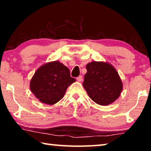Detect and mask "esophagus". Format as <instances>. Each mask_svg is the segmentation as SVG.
I'll return each mask as SVG.
<instances>
[{"label":"esophagus","mask_w":151,"mask_h":151,"mask_svg":"<svg viewBox=\"0 0 151 151\" xmlns=\"http://www.w3.org/2000/svg\"><path fill=\"white\" fill-rule=\"evenodd\" d=\"M76 80H77L78 82H82L83 81V76H79L76 78Z\"/></svg>","instance_id":"obj_1"}]
</instances>
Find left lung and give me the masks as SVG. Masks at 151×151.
Wrapping results in <instances>:
<instances>
[{
    "mask_svg": "<svg viewBox=\"0 0 151 151\" xmlns=\"http://www.w3.org/2000/svg\"><path fill=\"white\" fill-rule=\"evenodd\" d=\"M87 72L83 83L89 97L94 103L106 106L121 95L123 85L115 68L103 61H92L86 66Z\"/></svg>",
    "mask_w": 151,
    "mask_h": 151,
    "instance_id": "obj_1",
    "label": "left lung"
}]
</instances>
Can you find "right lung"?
<instances>
[{"label":"right lung","mask_w":151,"mask_h":151,"mask_svg":"<svg viewBox=\"0 0 151 151\" xmlns=\"http://www.w3.org/2000/svg\"><path fill=\"white\" fill-rule=\"evenodd\" d=\"M75 81L68 67L55 60L36 70L30 82V89L40 102L53 105L63 98L66 89Z\"/></svg>","instance_id":"right-lung-1"}]
</instances>
